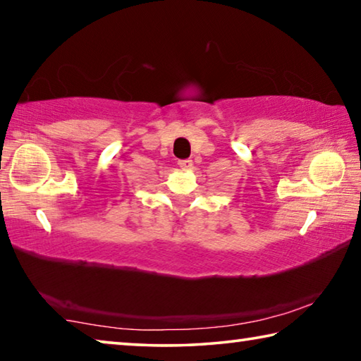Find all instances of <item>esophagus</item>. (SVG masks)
<instances>
[{"label":"esophagus","mask_w":361,"mask_h":361,"mask_svg":"<svg viewBox=\"0 0 361 361\" xmlns=\"http://www.w3.org/2000/svg\"><path fill=\"white\" fill-rule=\"evenodd\" d=\"M178 166L183 170H189V169H192V161L191 159H183V161H178Z\"/></svg>","instance_id":"1"}]
</instances>
